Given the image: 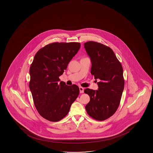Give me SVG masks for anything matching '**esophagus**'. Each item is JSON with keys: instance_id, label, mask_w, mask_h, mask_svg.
<instances>
[{"instance_id": "obj_1", "label": "esophagus", "mask_w": 153, "mask_h": 153, "mask_svg": "<svg viewBox=\"0 0 153 153\" xmlns=\"http://www.w3.org/2000/svg\"><path fill=\"white\" fill-rule=\"evenodd\" d=\"M79 92H80V93H84V89L82 87H79Z\"/></svg>"}]
</instances>
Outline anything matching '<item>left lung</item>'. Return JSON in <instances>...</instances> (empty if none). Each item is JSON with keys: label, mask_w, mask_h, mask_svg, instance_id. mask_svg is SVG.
Instances as JSON below:
<instances>
[{"label": "left lung", "mask_w": 153, "mask_h": 153, "mask_svg": "<svg viewBox=\"0 0 153 153\" xmlns=\"http://www.w3.org/2000/svg\"><path fill=\"white\" fill-rule=\"evenodd\" d=\"M84 45L91 62V74L100 79L97 90L85 89L90 97L85 109L90 117L102 121L112 116L120 105L125 85L123 68L109 47L94 41Z\"/></svg>", "instance_id": "1"}]
</instances>
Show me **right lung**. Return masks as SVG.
<instances>
[{
    "instance_id": "1",
    "label": "right lung",
    "mask_w": 153,
    "mask_h": 153,
    "mask_svg": "<svg viewBox=\"0 0 153 153\" xmlns=\"http://www.w3.org/2000/svg\"><path fill=\"white\" fill-rule=\"evenodd\" d=\"M80 48L77 42H55L39 49L34 56L29 87L37 111L49 121L65 117L79 94L78 86L59 83V76Z\"/></svg>"
}]
</instances>
